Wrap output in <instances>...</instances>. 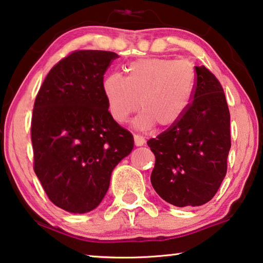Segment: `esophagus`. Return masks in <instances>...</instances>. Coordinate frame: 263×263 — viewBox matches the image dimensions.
Segmentation results:
<instances>
[{
    "mask_svg": "<svg viewBox=\"0 0 263 263\" xmlns=\"http://www.w3.org/2000/svg\"><path fill=\"white\" fill-rule=\"evenodd\" d=\"M134 142L136 146H142L145 143V138L139 134H134Z\"/></svg>",
    "mask_w": 263,
    "mask_h": 263,
    "instance_id": "1",
    "label": "esophagus"
}]
</instances>
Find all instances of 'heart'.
<instances>
[{
	"instance_id": "obj_1",
	"label": "heart",
	"mask_w": 263,
	"mask_h": 263,
	"mask_svg": "<svg viewBox=\"0 0 263 263\" xmlns=\"http://www.w3.org/2000/svg\"><path fill=\"white\" fill-rule=\"evenodd\" d=\"M196 88V71L188 60L163 57L134 61L127 78L114 73L105 78L103 92L111 117L124 123L140 109L135 120L139 129L171 128L179 122L192 104Z\"/></svg>"
}]
</instances>
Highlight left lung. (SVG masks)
<instances>
[{"instance_id": "8db88e82", "label": "left lung", "mask_w": 263, "mask_h": 263, "mask_svg": "<svg viewBox=\"0 0 263 263\" xmlns=\"http://www.w3.org/2000/svg\"><path fill=\"white\" fill-rule=\"evenodd\" d=\"M195 71L196 88L186 112L147 141L156 156L151 183L161 199L177 207L201 206L213 199L228 171L231 148L224 89L204 66Z\"/></svg>"}]
</instances>
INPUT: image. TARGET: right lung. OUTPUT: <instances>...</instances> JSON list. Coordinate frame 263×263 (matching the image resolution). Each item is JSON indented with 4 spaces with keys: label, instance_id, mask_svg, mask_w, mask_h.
I'll use <instances>...</instances> for the list:
<instances>
[{
    "label": "right lung",
    "instance_id": "obj_1",
    "mask_svg": "<svg viewBox=\"0 0 263 263\" xmlns=\"http://www.w3.org/2000/svg\"><path fill=\"white\" fill-rule=\"evenodd\" d=\"M118 55L75 50L57 62L35 97L33 170L49 200L70 213L98 206L111 172L132 152L130 132L111 117L104 74Z\"/></svg>",
    "mask_w": 263,
    "mask_h": 263
}]
</instances>
